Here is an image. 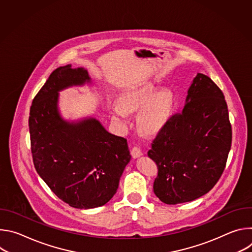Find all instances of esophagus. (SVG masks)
Returning a JSON list of instances; mask_svg holds the SVG:
<instances>
[{
    "instance_id": "obj_1",
    "label": "esophagus",
    "mask_w": 252,
    "mask_h": 252,
    "mask_svg": "<svg viewBox=\"0 0 252 252\" xmlns=\"http://www.w3.org/2000/svg\"><path fill=\"white\" fill-rule=\"evenodd\" d=\"M130 155H131V157H132L133 158H137L141 157L143 154H142V152L140 151L139 148L133 147V148L130 150Z\"/></svg>"
}]
</instances>
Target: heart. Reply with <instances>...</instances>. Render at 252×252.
<instances>
[{"mask_svg": "<svg viewBox=\"0 0 252 252\" xmlns=\"http://www.w3.org/2000/svg\"><path fill=\"white\" fill-rule=\"evenodd\" d=\"M174 103L172 92L167 88L158 91L152 82L141 83L126 90L119 97V103H111L110 109L115 120L127 125L128 113L141 110L137 115L139 129L149 135L158 133L167 125Z\"/></svg>", "mask_w": 252, "mask_h": 252, "instance_id": "heart-1", "label": "heart"}]
</instances>
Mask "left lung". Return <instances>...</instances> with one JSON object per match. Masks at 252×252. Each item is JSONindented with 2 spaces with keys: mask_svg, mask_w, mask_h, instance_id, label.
<instances>
[{
  "mask_svg": "<svg viewBox=\"0 0 252 252\" xmlns=\"http://www.w3.org/2000/svg\"><path fill=\"white\" fill-rule=\"evenodd\" d=\"M231 139L221 90L207 76L197 74L183 112L169 119L148 153L158 169L155 194L166 204H177L207 193L224 170Z\"/></svg>",
  "mask_w": 252,
  "mask_h": 252,
  "instance_id": "obj_1",
  "label": "left lung"
}]
</instances>
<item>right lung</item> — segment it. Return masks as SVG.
I'll return each mask as SVG.
<instances>
[{
	"instance_id": "add662e5",
	"label": "right lung",
	"mask_w": 252,
	"mask_h": 252,
	"mask_svg": "<svg viewBox=\"0 0 252 252\" xmlns=\"http://www.w3.org/2000/svg\"><path fill=\"white\" fill-rule=\"evenodd\" d=\"M91 83L84 67H58L34 96L29 118L35 170L60 199L81 209L111 200L131 158L126 139L96 119L68 122L61 116L59 93Z\"/></svg>"
}]
</instances>
